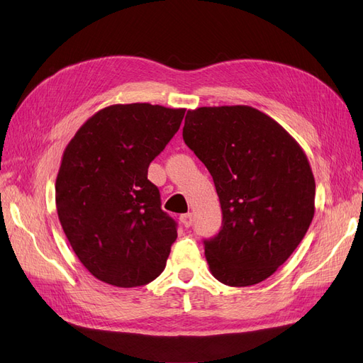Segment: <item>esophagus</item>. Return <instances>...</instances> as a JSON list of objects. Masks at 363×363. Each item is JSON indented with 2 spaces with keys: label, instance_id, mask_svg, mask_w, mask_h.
<instances>
[{
  "label": "esophagus",
  "instance_id": "34e87169",
  "mask_svg": "<svg viewBox=\"0 0 363 363\" xmlns=\"http://www.w3.org/2000/svg\"><path fill=\"white\" fill-rule=\"evenodd\" d=\"M192 220H194L192 213H186V215H182V216H180V222L184 225L186 228H189V227H191V225H192Z\"/></svg>",
  "mask_w": 363,
  "mask_h": 363
}]
</instances>
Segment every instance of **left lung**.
I'll return each instance as SVG.
<instances>
[{
    "label": "left lung",
    "instance_id": "obj_1",
    "mask_svg": "<svg viewBox=\"0 0 363 363\" xmlns=\"http://www.w3.org/2000/svg\"><path fill=\"white\" fill-rule=\"evenodd\" d=\"M183 140L213 177L222 228L204 240L213 277L254 285L278 270L305 237L315 211V180L302 147L252 106L187 111Z\"/></svg>",
    "mask_w": 363,
    "mask_h": 363
}]
</instances>
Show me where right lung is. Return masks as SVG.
<instances>
[{"instance_id":"add662e5","label":"right lung","mask_w":363,"mask_h":363,"mask_svg":"<svg viewBox=\"0 0 363 363\" xmlns=\"http://www.w3.org/2000/svg\"><path fill=\"white\" fill-rule=\"evenodd\" d=\"M184 108L111 105L86 120L62 153L58 219L94 278L132 289L164 272L177 223L160 208L148 165L179 130Z\"/></svg>"}]
</instances>
